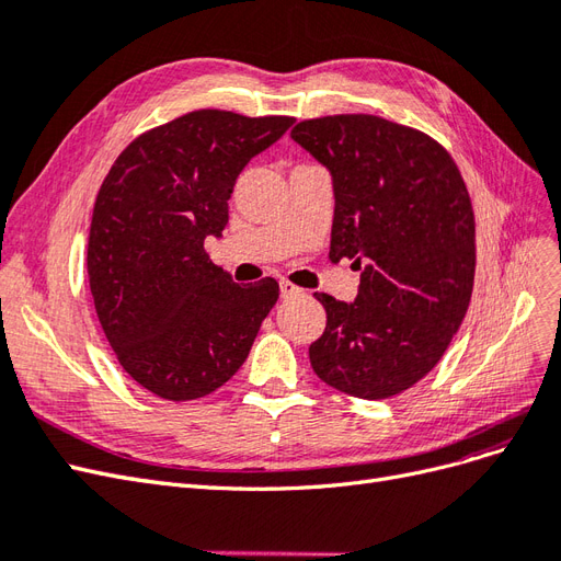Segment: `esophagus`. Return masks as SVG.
Returning a JSON list of instances; mask_svg holds the SVG:
<instances>
[{"mask_svg": "<svg viewBox=\"0 0 561 561\" xmlns=\"http://www.w3.org/2000/svg\"><path fill=\"white\" fill-rule=\"evenodd\" d=\"M299 295H304L301 287L293 285L290 280H280V297L283 299H293V297H299Z\"/></svg>", "mask_w": 561, "mask_h": 561, "instance_id": "1", "label": "esophagus"}]
</instances>
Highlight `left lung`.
<instances>
[{
    "label": "left lung",
    "instance_id": "1",
    "mask_svg": "<svg viewBox=\"0 0 561 561\" xmlns=\"http://www.w3.org/2000/svg\"><path fill=\"white\" fill-rule=\"evenodd\" d=\"M293 140L334 186L330 260L360 271L355 301L325 293L328 325L309 346L316 375L363 400L412 388L443 358L474 280V215L449 151L371 114L299 122Z\"/></svg>",
    "mask_w": 561,
    "mask_h": 561
}]
</instances>
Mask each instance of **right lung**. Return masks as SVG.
Returning <instances> with one entry per match:
<instances>
[{
  "label": "right lung",
  "mask_w": 561,
  "mask_h": 561,
  "mask_svg": "<svg viewBox=\"0 0 561 561\" xmlns=\"http://www.w3.org/2000/svg\"><path fill=\"white\" fill-rule=\"evenodd\" d=\"M293 116L196 110L138 135L100 186L87 268L95 313L126 375L196 400L245 363L278 283H233L203 241L229 222L236 178Z\"/></svg>",
  "instance_id": "obj_1"
}]
</instances>
